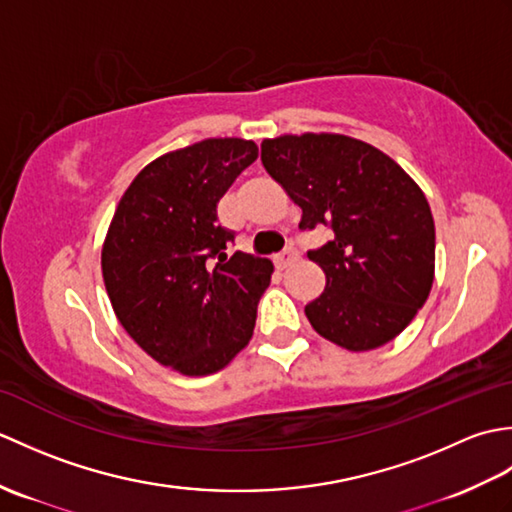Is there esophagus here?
<instances>
[{
	"instance_id": "1",
	"label": "esophagus",
	"mask_w": 512,
	"mask_h": 512,
	"mask_svg": "<svg viewBox=\"0 0 512 512\" xmlns=\"http://www.w3.org/2000/svg\"><path fill=\"white\" fill-rule=\"evenodd\" d=\"M297 259H299V250H297V248H292V246H288V248L284 250V253L275 257V264H277V268L284 270V268H288V266L295 264Z\"/></svg>"
}]
</instances>
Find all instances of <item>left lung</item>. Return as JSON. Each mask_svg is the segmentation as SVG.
Returning a JSON list of instances; mask_svg holds the SVG:
<instances>
[{"label": "left lung", "instance_id": "1", "mask_svg": "<svg viewBox=\"0 0 512 512\" xmlns=\"http://www.w3.org/2000/svg\"><path fill=\"white\" fill-rule=\"evenodd\" d=\"M262 162L301 206V231H332L308 250L328 279L306 306L312 328L352 352L398 336L427 301L436 268V226L418 184L383 151L341 134L264 140Z\"/></svg>", "mask_w": 512, "mask_h": 512}]
</instances>
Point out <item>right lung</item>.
<instances>
[{
	"mask_svg": "<svg viewBox=\"0 0 512 512\" xmlns=\"http://www.w3.org/2000/svg\"><path fill=\"white\" fill-rule=\"evenodd\" d=\"M257 145L209 138L151 162L118 202L103 244V279L127 334L184 376L222 369L253 336L273 264L226 246L235 231L217 202Z\"/></svg>",
	"mask_w": 512,
	"mask_h": 512,
	"instance_id": "right-lung-1",
	"label": "right lung"
}]
</instances>
